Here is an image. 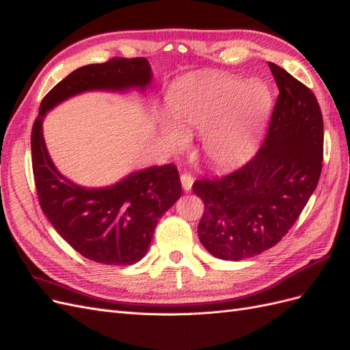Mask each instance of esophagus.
Here are the masks:
<instances>
[{"instance_id":"34e87169","label":"esophagus","mask_w":350,"mask_h":350,"mask_svg":"<svg viewBox=\"0 0 350 350\" xmlns=\"http://www.w3.org/2000/svg\"><path fill=\"white\" fill-rule=\"evenodd\" d=\"M181 184H183V188H184V191H191V188H193V184H194V178L189 175V174H183L181 175Z\"/></svg>"}]
</instances>
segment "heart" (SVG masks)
I'll return each instance as SVG.
<instances>
[{
  "label": "heart",
  "instance_id": "heart-1",
  "mask_svg": "<svg viewBox=\"0 0 350 350\" xmlns=\"http://www.w3.org/2000/svg\"><path fill=\"white\" fill-rule=\"evenodd\" d=\"M274 107L269 86L234 77L188 80L167 96L172 121L162 134L172 150L187 144L185 133H198L206 161L215 167H235L254 154Z\"/></svg>",
  "mask_w": 350,
  "mask_h": 350
}]
</instances>
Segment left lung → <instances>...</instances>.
Segmentation results:
<instances>
[{
  "label": "left lung",
  "mask_w": 350,
  "mask_h": 350,
  "mask_svg": "<svg viewBox=\"0 0 350 350\" xmlns=\"http://www.w3.org/2000/svg\"><path fill=\"white\" fill-rule=\"evenodd\" d=\"M269 67L280 94L260 152L235 172L193 185L204 201L198 238L220 260L239 261L276 245L320 179L324 142L320 105L288 71L273 62Z\"/></svg>",
  "instance_id": "left-lung-1"
}]
</instances>
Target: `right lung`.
<instances>
[{
    "label": "right lung",
    "mask_w": 350,
    "mask_h": 350,
    "mask_svg": "<svg viewBox=\"0 0 350 350\" xmlns=\"http://www.w3.org/2000/svg\"><path fill=\"white\" fill-rule=\"evenodd\" d=\"M152 81L146 58H112L72 71L40 103L31 130V165L40 207L58 234L92 261L131 266L146 256L159 219L183 194L178 169L175 165L150 166L126 174L112 185H79L52 162L44 120L49 111L77 94H144Z\"/></svg>",
    "instance_id": "obj_1"
}]
</instances>
